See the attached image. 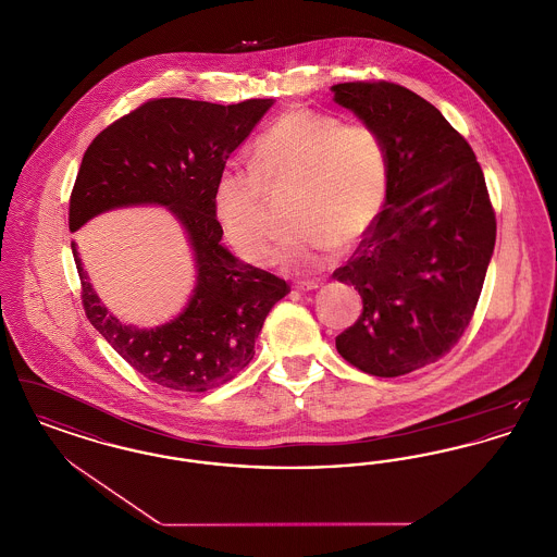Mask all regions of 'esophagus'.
Masks as SVG:
<instances>
[{
    "label": "esophagus",
    "mask_w": 557,
    "mask_h": 557,
    "mask_svg": "<svg viewBox=\"0 0 557 557\" xmlns=\"http://www.w3.org/2000/svg\"><path fill=\"white\" fill-rule=\"evenodd\" d=\"M294 288L300 292H313L318 290L319 284L318 282H311V280H307V282H296V286H294Z\"/></svg>",
    "instance_id": "obj_1"
}]
</instances>
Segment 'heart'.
Masks as SVG:
<instances>
[{"instance_id":"b5f03b06","label":"heart","mask_w":557,"mask_h":557,"mask_svg":"<svg viewBox=\"0 0 557 557\" xmlns=\"http://www.w3.org/2000/svg\"><path fill=\"white\" fill-rule=\"evenodd\" d=\"M388 152L368 125L292 108L259 135L250 166H225L214 184V212L225 238L248 263L269 257L267 187H296L290 227L273 261L294 273L332 263L336 246L363 238L388 194Z\"/></svg>"}]
</instances>
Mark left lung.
<instances>
[{
	"label": "left lung",
	"instance_id": "1",
	"mask_svg": "<svg viewBox=\"0 0 557 557\" xmlns=\"http://www.w3.org/2000/svg\"><path fill=\"white\" fill-rule=\"evenodd\" d=\"M334 102L388 152L384 209L334 277L363 313L336 338L348 363L397 377L438 361L474 315L497 223L470 144L418 94L395 83H338Z\"/></svg>",
	"mask_w": 557,
	"mask_h": 557
}]
</instances>
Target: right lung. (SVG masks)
<instances>
[{
  "label": "right lung",
  "instance_id": "right-lung-1",
  "mask_svg": "<svg viewBox=\"0 0 557 557\" xmlns=\"http://www.w3.org/2000/svg\"><path fill=\"white\" fill-rule=\"evenodd\" d=\"M271 107L273 100L232 107L152 100L100 133L81 162L71 232L102 212L162 207L191 248L196 282L186 307L166 323L137 327L110 313L71 242L87 319L133 370L164 388L205 393L236 377L255 357L269 311L290 292L284 280L239 261L221 244L214 212L219 173Z\"/></svg>",
  "mask_w": 557,
  "mask_h": 557
}]
</instances>
